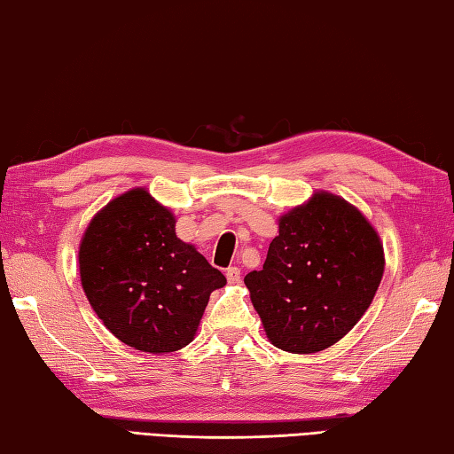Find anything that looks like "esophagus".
I'll use <instances>...</instances> for the list:
<instances>
[{
	"instance_id": "obj_1",
	"label": "esophagus",
	"mask_w": 454,
	"mask_h": 454,
	"mask_svg": "<svg viewBox=\"0 0 454 454\" xmlns=\"http://www.w3.org/2000/svg\"><path fill=\"white\" fill-rule=\"evenodd\" d=\"M226 279H228V283H232V286H236V283H239V270L238 268H228L226 270Z\"/></svg>"
}]
</instances>
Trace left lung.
<instances>
[{"instance_id":"8db88e82","label":"left lung","mask_w":454,"mask_h":454,"mask_svg":"<svg viewBox=\"0 0 454 454\" xmlns=\"http://www.w3.org/2000/svg\"><path fill=\"white\" fill-rule=\"evenodd\" d=\"M384 244L362 212L317 191L279 216L263 270L244 278L268 340L293 354L321 352L348 334L374 301Z\"/></svg>"}]
</instances>
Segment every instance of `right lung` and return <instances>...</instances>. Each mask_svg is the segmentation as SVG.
Listing matches in <instances>:
<instances>
[{"label": "right lung", "mask_w": 454, "mask_h": 454, "mask_svg": "<svg viewBox=\"0 0 454 454\" xmlns=\"http://www.w3.org/2000/svg\"><path fill=\"white\" fill-rule=\"evenodd\" d=\"M175 224L173 212L137 186L96 212L78 247L94 313L115 339L147 354L192 342L210 293L226 286Z\"/></svg>", "instance_id": "obj_1"}]
</instances>
